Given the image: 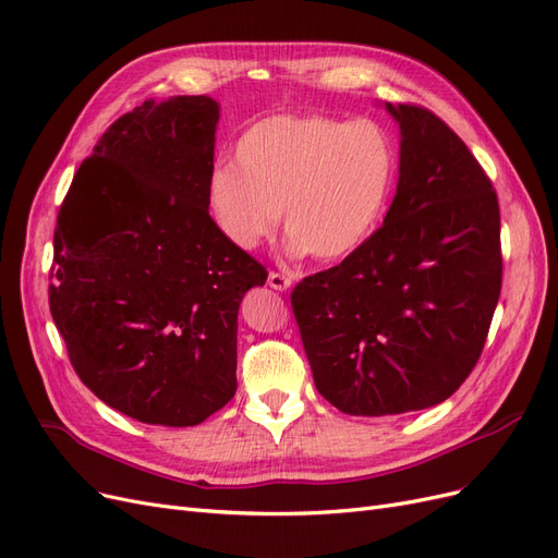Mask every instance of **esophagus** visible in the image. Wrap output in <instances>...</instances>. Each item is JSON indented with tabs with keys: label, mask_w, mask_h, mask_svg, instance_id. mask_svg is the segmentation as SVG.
<instances>
[{
	"label": "esophagus",
	"mask_w": 558,
	"mask_h": 558,
	"mask_svg": "<svg viewBox=\"0 0 558 558\" xmlns=\"http://www.w3.org/2000/svg\"><path fill=\"white\" fill-rule=\"evenodd\" d=\"M267 283H269V289H275V291H289L291 286H293V281H291V277H286V275H281V272H269V277H267Z\"/></svg>",
	"instance_id": "34e87169"
}]
</instances>
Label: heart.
<instances>
[{"mask_svg": "<svg viewBox=\"0 0 558 558\" xmlns=\"http://www.w3.org/2000/svg\"><path fill=\"white\" fill-rule=\"evenodd\" d=\"M393 181L396 148L377 121L275 113L242 132L234 162L214 167L207 209L234 248L267 242L283 211L293 258L340 260L375 232Z\"/></svg>", "mask_w": 558, "mask_h": 558, "instance_id": "obj_1", "label": "heart"}]
</instances>
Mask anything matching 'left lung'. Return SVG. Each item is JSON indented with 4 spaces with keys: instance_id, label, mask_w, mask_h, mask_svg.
Listing matches in <instances>:
<instances>
[{
    "instance_id": "1",
    "label": "left lung",
    "mask_w": 558,
    "mask_h": 558,
    "mask_svg": "<svg viewBox=\"0 0 558 558\" xmlns=\"http://www.w3.org/2000/svg\"><path fill=\"white\" fill-rule=\"evenodd\" d=\"M384 109L400 130L384 226L291 298L318 393L351 416L447 400L480 359L502 279L498 197L480 162L428 109Z\"/></svg>"
}]
</instances>
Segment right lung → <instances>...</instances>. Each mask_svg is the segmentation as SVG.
Wrapping results in <instances>:
<instances>
[{
	"label": "right lung",
	"mask_w": 558,
	"mask_h": 558,
	"mask_svg": "<svg viewBox=\"0 0 558 558\" xmlns=\"http://www.w3.org/2000/svg\"><path fill=\"white\" fill-rule=\"evenodd\" d=\"M221 105L146 99L83 160L48 302L81 381L130 418L197 426L238 391V314L265 267L207 209Z\"/></svg>",
	"instance_id": "add662e5"
}]
</instances>
